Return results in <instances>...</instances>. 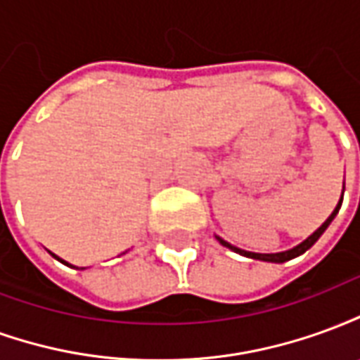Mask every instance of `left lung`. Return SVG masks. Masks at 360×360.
<instances>
[{"mask_svg":"<svg viewBox=\"0 0 360 360\" xmlns=\"http://www.w3.org/2000/svg\"><path fill=\"white\" fill-rule=\"evenodd\" d=\"M341 200H343V193H341V198H340V202H338V206H335V210L330 214V218L326 219L324 224L322 226L318 227L316 231L314 233L310 235V237H307L304 241L301 243V245H297V247H293V249H289V250H283V252H274V255H260V252H250V250H243V249H237V247H233L231 243H227L224 241L221 237H216L224 247H227V249H231L233 252H239V255H243V257H247V258H255V260H264V262H276V264H281V262H287V260H291V258H297V257H301L302 252H307V250L314 245V243L320 239V235L324 233L326 229H328V226L332 224V219L338 216V212H340L341 208Z\"/></svg>","mask_w":360,"mask_h":360,"instance_id":"1","label":"left lung"}]
</instances>
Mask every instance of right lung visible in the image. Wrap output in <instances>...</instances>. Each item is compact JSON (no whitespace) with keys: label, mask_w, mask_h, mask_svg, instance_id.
<instances>
[{"label":"right lung","mask_w":360,"mask_h":360,"mask_svg":"<svg viewBox=\"0 0 360 360\" xmlns=\"http://www.w3.org/2000/svg\"><path fill=\"white\" fill-rule=\"evenodd\" d=\"M53 257H56V255H53ZM56 258H58V257H56ZM58 260H59V262H63V264H67L65 260H61V258H58ZM67 266H71V264H67Z\"/></svg>","instance_id":"add662e5"}]
</instances>
